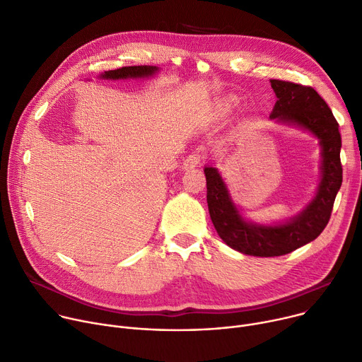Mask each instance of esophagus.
<instances>
[{
  "mask_svg": "<svg viewBox=\"0 0 362 362\" xmlns=\"http://www.w3.org/2000/svg\"><path fill=\"white\" fill-rule=\"evenodd\" d=\"M201 161H202V157H201L199 154H196V153L189 154V156L185 158V161H183V169H185V170H189V169L198 168L199 164H201Z\"/></svg>",
  "mask_w": 362,
  "mask_h": 362,
  "instance_id": "34e87169",
  "label": "esophagus"
}]
</instances>
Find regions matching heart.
I'll return each instance as SVG.
<instances>
[{
    "instance_id": "1",
    "label": "heart",
    "mask_w": 362,
    "mask_h": 362,
    "mask_svg": "<svg viewBox=\"0 0 362 362\" xmlns=\"http://www.w3.org/2000/svg\"><path fill=\"white\" fill-rule=\"evenodd\" d=\"M237 108V101L233 100V98H223V100L218 101L211 112V119L212 121H222L231 117Z\"/></svg>"
}]
</instances>
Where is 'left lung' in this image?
I'll use <instances>...</instances> for the list:
<instances>
[{
    "label": "left lung",
    "mask_w": 362,
    "mask_h": 362,
    "mask_svg": "<svg viewBox=\"0 0 362 362\" xmlns=\"http://www.w3.org/2000/svg\"><path fill=\"white\" fill-rule=\"evenodd\" d=\"M277 96L270 119L300 129L320 146L319 183L313 198L294 216L274 222H255L234 202L221 172L205 166L206 201L221 240L233 250L254 257H277L316 240L327 225L342 185L339 125L320 95L308 86L272 79Z\"/></svg>",
    "instance_id": "left-lung-1"
}]
</instances>
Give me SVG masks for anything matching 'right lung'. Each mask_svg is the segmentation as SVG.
Here are the masks:
<instances>
[{
	"instance_id": "right-lung-1",
	"label": "right lung",
	"mask_w": 362,
	"mask_h": 362,
	"mask_svg": "<svg viewBox=\"0 0 362 362\" xmlns=\"http://www.w3.org/2000/svg\"><path fill=\"white\" fill-rule=\"evenodd\" d=\"M160 69L157 66H127L115 71H107L101 74L100 79L107 81H128V79H151L154 78Z\"/></svg>"
}]
</instances>
